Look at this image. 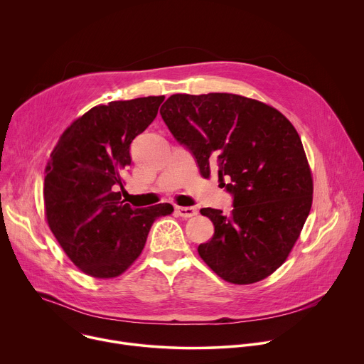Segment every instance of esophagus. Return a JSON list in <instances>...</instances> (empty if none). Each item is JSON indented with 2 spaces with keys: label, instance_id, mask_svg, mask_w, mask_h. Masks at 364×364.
Returning a JSON list of instances; mask_svg holds the SVG:
<instances>
[{
  "label": "esophagus",
  "instance_id": "1",
  "mask_svg": "<svg viewBox=\"0 0 364 364\" xmlns=\"http://www.w3.org/2000/svg\"><path fill=\"white\" fill-rule=\"evenodd\" d=\"M176 213H177V216H180V218L188 219V218H193V216L197 215V209H194V207H181V205H177V207H176Z\"/></svg>",
  "mask_w": 364,
  "mask_h": 364
}]
</instances>
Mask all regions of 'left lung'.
<instances>
[{
	"label": "left lung",
	"mask_w": 364,
	"mask_h": 364,
	"mask_svg": "<svg viewBox=\"0 0 364 364\" xmlns=\"http://www.w3.org/2000/svg\"><path fill=\"white\" fill-rule=\"evenodd\" d=\"M160 114L203 177L215 167L233 196L230 215L200 213L215 235L198 255L222 279L246 285L288 257L313 204V177L296 129L275 108L233 93L171 95Z\"/></svg>",
	"instance_id": "left-lung-1"
}]
</instances>
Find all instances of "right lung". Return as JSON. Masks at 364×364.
Masks as SVG:
<instances>
[{
  "label": "right lung",
  "mask_w": 364,
  "mask_h": 364,
  "mask_svg": "<svg viewBox=\"0 0 364 364\" xmlns=\"http://www.w3.org/2000/svg\"><path fill=\"white\" fill-rule=\"evenodd\" d=\"M164 96L114 100L77 118L50 155L44 209L50 230L85 274L115 278L141 255L154 220L168 203L132 209L121 198L129 146L159 114Z\"/></svg>",
  "instance_id": "1"
}]
</instances>
